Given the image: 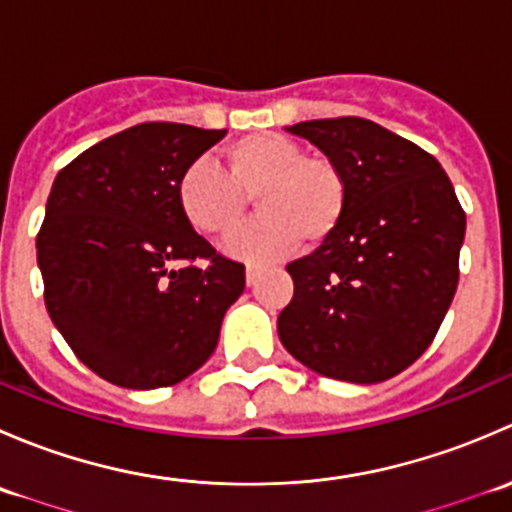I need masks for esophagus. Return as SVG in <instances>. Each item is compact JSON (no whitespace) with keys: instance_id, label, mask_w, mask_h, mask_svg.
Masks as SVG:
<instances>
[{"instance_id":"1","label":"esophagus","mask_w":512,"mask_h":512,"mask_svg":"<svg viewBox=\"0 0 512 512\" xmlns=\"http://www.w3.org/2000/svg\"><path fill=\"white\" fill-rule=\"evenodd\" d=\"M257 275H260V267H257V265H247V267H245V280H247V285H255Z\"/></svg>"}]
</instances>
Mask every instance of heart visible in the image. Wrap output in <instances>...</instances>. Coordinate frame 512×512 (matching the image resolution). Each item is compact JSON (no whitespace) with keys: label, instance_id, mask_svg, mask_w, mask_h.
Wrapping results in <instances>:
<instances>
[{"label":"heart","instance_id":"heart-1","mask_svg":"<svg viewBox=\"0 0 512 512\" xmlns=\"http://www.w3.org/2000/svg\"><path fill=\"white\" fill-rule=\"evenodd\" d=\"M227 175L195 160L175 183V200L193 230L227 237L245 218L250 198L262 218L235 235L237 257H280L299 245H319L337 230L347 205V180L329 158L304 156L282 133H255L225 151Z\"/></svg>","mask_w":512,"mask_h":512}]
</instances>
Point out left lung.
<instances>
[{
	"label": "left lung",
	"mask_w": 512,
	"mask_h": 512,
	"mask_svg": "<svg viewBox=\"0 0 512 512\" xmlns=\"http://www.w3.org/2000/svg\"><path fill=\"white\" fill-rule=\"evenodd\" d=\"M347 180L337 230L287 272L294 297L277 317L285 349L349 384L391 379L428 349L458 287L466 213L423 148L366 118L287 126Z\"/></svg>",
	"instance_id": "left-lung-1"
}]
</instances>
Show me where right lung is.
<instances>
[{
    "label": "right lung",
    "instance_id": "right-lung-1",
    "mask_svg": "<svg viewBox=\"0 0 512 512\" xmlns=\"http://www.w3.org/2000/svg\"><path fill=\"white\" fill-rule=\"evenodd\" d=\"M227 131L138 123L71 160L51 185L36 262L49 317L74 354L123 389L198 371L245 265L215 255L175 200L180 173ZM208 259L209 265L178 261Z\"/></svg>",
    "mask_w": 512,
    "mask_h": 512
}]
</instances>
